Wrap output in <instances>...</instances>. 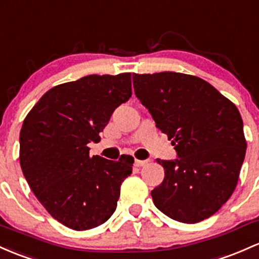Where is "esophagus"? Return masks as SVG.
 <instances>
[{"label": "esophagus", "instance_id": "34e87169", "mask_svg": "<svg viewBox=\"0 0 259 259\" xmlns=\"http://www.w3.org/2000/svg\"><path fill=\"white\" fill-rule=\"evenodd\" d=\"M147 163V161L145 160H135L134 161V164L136 167H141V166H145V164Z\"/></svg>", "mask_w": 259, "mask_h": 259}]
</instances>
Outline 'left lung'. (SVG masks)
<instances>
[{"instance_id":"8db88e82","label":"left lung","mask_w":259,"mask_h":259,"mask_svg":"<svg viewBox=\"0 0 259 259\" xmlns=\"http://www.w3.org/2000/svg\"><path fill=\"white\" fill-rule=\"evenodd\" d=\"M138 99L172 140L176 160H158L163 182L151 192L168 218L195 224L234 193L246 155L243 121L231 101L204 79L164 71L133 75Z\"/></svg>"}]
</instances>
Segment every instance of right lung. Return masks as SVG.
I'll return each mask as SVG.
<instances>
[{"mask_svg": "<svg viewBox=\"0 0 259 259\" xmlns=\"http://www.w3.org/2000/svg\"><path fill=\"white\" fill-rule=\"evenodd\" d=\"M132 97V75H88L48 91L25 116L19 161L30 189L48 212L77 231L112 217L134 158L90 156L115 108Z\"/></svg>", "mask_w": 259, "mask_h": 259, "instance_id": "right-lung-1", "label": "right lung"}]
</instances>
